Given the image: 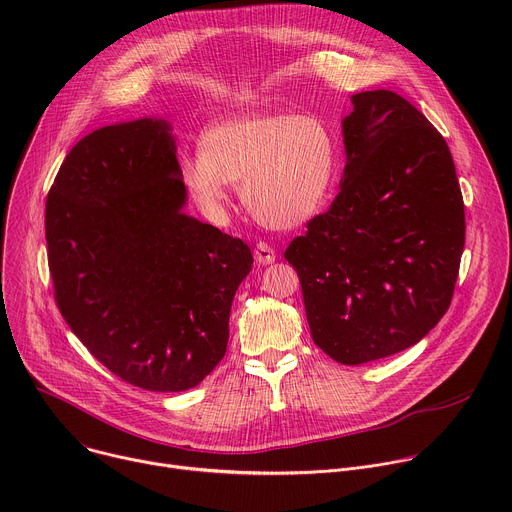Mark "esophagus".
I'll return each mask as SVG.
<instances>
[{
  "instance_id": "34e87169",
  "label": "esophagus",
  "mask_w": 512,
  "mask_h": 512,
  "mask_svg": "<svg viewBox=\"0 0 512 512\" xmlns=\"http://www.w3.org/2000/svg\"><path fill=\"white\" fill-rule=\"evenodd\" d=\"M255 261L259 263V265H269V263H273L275 261V249L271 247V245H267V243H263V241H259L257 243V247H255Z\"/></svg>"
}]
</instances>
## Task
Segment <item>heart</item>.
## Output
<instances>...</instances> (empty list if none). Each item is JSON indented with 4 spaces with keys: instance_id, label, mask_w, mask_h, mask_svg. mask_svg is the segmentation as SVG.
Here are the masks:
<instances>
[{
    "instance_id": "b5f03b06",
    "label": "heart",
    "mask_w": 512,
    "mask_h": 512,
    "mask_svg": "<svg viewBox=\"0 0 512 512\" xmlns=\"http://www.w3.org/2000/svg\"><path fill=\"white\" fill-rule=\"evenodd\" d=\"M336 168L334 137L316 115H241L210 125L200 154L180 160L198 204L223 210L229 184H243L249 212L271 229H294L320 210Z\"/></svg>"
}]
</instances>
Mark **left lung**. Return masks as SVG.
Masks as SVG:
<instances>
[{
  "mask_svg": "<svg viewBox=\"0 0 512 512\" xmlns=\"http://www.w3.org/2000/svg\"><path fill=\"white\" fill-rule=\"evenodd\" d=\"M340 192L285 249L314 342L340 364L417 344L450 308L466 218L446 139L393 91L350 97Z\"/></svg>",
  "mask_w": 512,
  "mask_h": 512,
  "instance_id": "1",
  "label": "left lung"
}]
</instances>
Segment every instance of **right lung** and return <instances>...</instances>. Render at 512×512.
I'll return each instance as SVG.
<instances>
[{
	"label": "right lung",
	"instance_id": "add662e5",
	"mask_svg": "<svg viewBox=\"0 0 512 512\" xmlns=\"http://www.w3.org/2000/svg\"><path fill=\"white\" fill-rule=\"evenodd\" d=\"M166 119L101 127L64 158L46 198L58 310L89 352L145 391L196 387L223 360L253 255L184 212Z\"/></svg>",
	"mask_w": 512,
	"mask_h": 512
}]
</instances>
